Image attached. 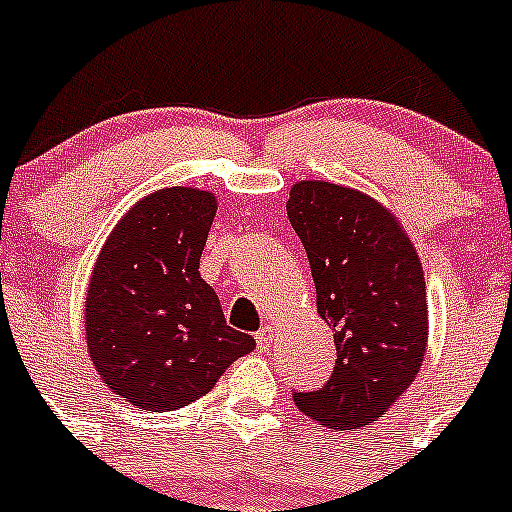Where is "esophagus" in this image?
Masks as SVG:
<instances>
[{"mask_svg": "<svg viewBox=\"0 0 512 512\" xmlns=\"http://www.w3.org/2000/svg\"><path fill=\"white\" fill-rule=\"evenodd\" d=\"M272 335H274L272 325H265V328L257 330V333H255L257 347H260V350H269V345H272Z\"/></svg>", "mask_w": 512, "mask_h": 512, "instance_id": "34e87169", "label": "esophagus"}]
</instances>
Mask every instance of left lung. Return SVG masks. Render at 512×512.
I'll use <instances>...</instances> for the list:
<instances>
[{
  "instance_id": "obj_1",
  "label": "left lung",
  "mask_w": 512,
  "mask_h": 512,
  "mask_svg": "<svg viewBox=\"0 0 512 512\" xmlns=\"http://www.w3.org/2000/svg\"><path fill=\"white\" fill-rule=\"evenodd\" d=\"M286 213L338 350L323 389L294 391V403L335 430L362 428L389 411L423 364L428 306L420 260L391 213L355 189L299 182Z\"/></svg>"
}]
</instances>
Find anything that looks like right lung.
Segmentation results:
<instances>
[{"mask_svg":"<svg viewBox=\"0 0 512 512\" xmlns=\"http://www.w3.org/2000/svg\"><path fill=\"white\" fill-rule=\"evenodd\" d=\"M213 216V194L160 189L121 218L94 265L84 311L89 355L101 381L140 411L189 406L255 350L199 274Z\"/></svg>","mask_w":512,"mask_h":512,"instance_id":"1","label":"right lung"}]
</instances>
